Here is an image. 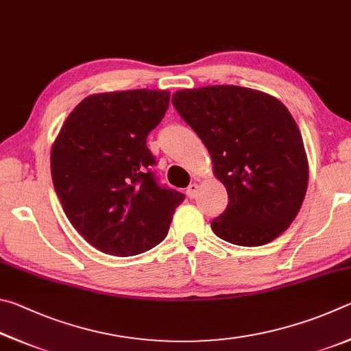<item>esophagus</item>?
Masks as SVG:
<instances>
[{"label": "esophagus", "instance_id": "obj_1", "mask_svg": "<svg viewBox=\"0 0 351 351\" xmlns=\"http://www.w3.org/2000/svg\"><path fill=\"white\" fill-rule=\"evenodd\" d=\"M197 191H199L197 183H191V185L186 188V194H188L189 199H195V195H197Z\"/></svg>", "mask_w": 351, "mask_h": 351}]
</instances>
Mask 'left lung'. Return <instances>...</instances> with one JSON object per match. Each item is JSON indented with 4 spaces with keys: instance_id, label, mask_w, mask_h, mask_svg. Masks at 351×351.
<instances>
[{
    "instance_id": "left-lung-1",
    "label": "left lung",
    "mask_w": 351,
    "mask_h": 351,
    "mask_svg": "<svg viewBox=\"0 0 351 351\" xmlns=\"http://www.w3.org/2000/svg\"><path fill=\"white\" fill-rule=\"evenodd\" d=\"M172 104L211 154L228 206L211 222L214 234L261 247L298 216L308 185L302 135L278 98L242 86L177 90Z\"/></svg>"
}]
</instances>
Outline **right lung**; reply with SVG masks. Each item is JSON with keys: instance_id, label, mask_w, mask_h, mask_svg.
I'll list each match as a JSON object with an SVG mask.
<instances>
[{"instance_id": "1", "label": "right lung", "mask_w": 351, "mask_h": 351, "mask_svg": "<svg viewBox=\"0 0 351 351\" xmlns=\"http://www.w3.org/2000/svg\"><path fill=\"white\" fill-rule=\"evenodd\" d=\"M168 90L134 89L86 97L51 151L55 193L67 219L101 253L128 257L168 234L185 195L160 186L146 138L169 106Z\"/></svg>"}]
</instances>
